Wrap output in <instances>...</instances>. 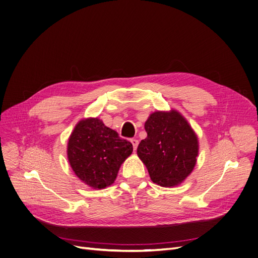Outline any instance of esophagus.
<instances>
[{"mask_svg":"<svg viewBox=\"0 0 258 258\" xmlns=\"http://www.w3.org/2000/svg\"><path fill=\"white\" fill-rule=\"evenodd\" d=\"M131 142H132V144H133V148H134V150H136V149H137V147H138L139 141L137 140V139H132V140H131Z\"/></svg>","mask_w":258,"mask_h":258,"instance_id":"obj_1","label":"esophagus"}]
</instances>
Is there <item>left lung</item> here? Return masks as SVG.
<instances>
[{
	"label": "left lung",
	"mask_w": 258,
	"mask_h": 258,
	"mask_svg": "<svg viewBox=\"0 0 258 258\" xmlns=\"http://www.w3.org/2000/svg\"><path fill=\"white\" fill-rule=\"evenodd\" d=\"M147 133L137 148L150 179L161 186L180 184L196 165L198 137L187 120L176 110L157 111L144 124Z\"/></svg>",
	"instance_id": "obj_1"
}]
</instances>
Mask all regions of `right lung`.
I'll return each instance as SVG.
<instances>
[{"mask_svg": "<svg viewBox=\"0 0 258 258\" xmlns=\"http://www.w3.org/2000/svg\"><path fill=\"white\" fill-rule=\"evenodd\" d=\"M133 145L99 118L82 119L67 143V159L75 174L94 190L111 185Z\"/></svg>", "mask_w": 258, "mask_h": 258, "instance_id": "right-lung-1", "label": "right lung"}]
</instances>
